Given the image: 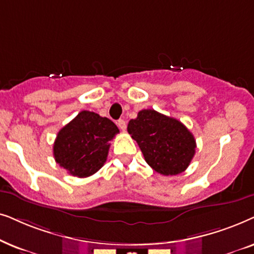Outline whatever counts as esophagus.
<instances>
[{"label": "esophagus", "mask_w": 254, "mask_h": 254, "mask_svg": "<svg viewBox=\"0 0 254 254\" xmlns=\"http://www.w3.org/2000/svg\"><path fill=\"white\" fill-rule=\"evenodd\" d=\"M117 125H118V127H120L122 131H125V129H127V123H125L124 120L118 121L117 122Z\"/></svg>", "instance_id": "esophagus-1"}]
</instances>
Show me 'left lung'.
Masks as SVG:
<instances>
[{
  "label": "left lung",
  "mask_w": 254,
  "mask_h": 254,
  "mask_svg": "<svg viewBox=\"0 0 254 254\" xmlns=\"http://www.w3.org/2000/svg\"><path fill=\"white\" fill-rule=\"evenodd\" d=\"M127 132L140 147L145 161L162 175L186 171L195 154L192 133L180 121L144 109L127 124Z\"/></svg>",
  "instance_id": "1"
}]
</instances>
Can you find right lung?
<instances>
[{
    "mask_svg": "<svg viewBox=\"0 0 254 254\" xmlns=\"http://www.w3.org/2000/svg\"><path fill=\"white\" fill-rule=\"evenodd\" d=\"M118 132L109 118L82 110L58 132L53 144L54 159L74 177H90L104 165L110 141Z\"/></svg>",
    "mask_w": 254,
    "mask_h": 254,
    "instance_id": "obj_1",
    "label": "right lung"
}]
</instances>
